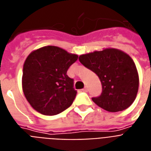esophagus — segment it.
Returning a JSON list of instances; mask_svg holds the SVG:
<instances>
[{"mask_svg":"<svg viewBox=\"0 0 151 151\" xmlns=\"http://www.w3.org/2000/svg\"><path fill=\"white\" fill-rule=\"evenodd\" d=\"M82 91H83V92H88V88H87L86 87H85L84 88L82 89Z\"/></svg>","mask_w":151,"mask_h":151,"instance_id":"esophagus-1","label":"esophagus"}]
</instances>
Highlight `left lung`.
I'll return each instance as SVG.
<instances>
[{"instance_id": "obj_1", "label": "left lung", "mask_w": 151, "mask_h": 151, "mask_svg": "<svg viewBox=\"0 0 151 151\" xmlns=\"http://www.w3.org/2000/svg\"><path fill=\"white\" fill-rule=\"evenodd\" d=\"M82 64L97 75L102 92L92 101L99 107L112 113L129 107L137 96L139 77L134 60L122 50L105 48L81 55Z\"/></svg>"}]
</instances>
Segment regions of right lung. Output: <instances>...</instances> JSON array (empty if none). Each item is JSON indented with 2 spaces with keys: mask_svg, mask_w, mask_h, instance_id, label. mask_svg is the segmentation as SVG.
Listing matches in <instances>:
<instances>
[{
  "mask_svg": "<svg viewBox=\"0 0 151 151\" xmlns=\"http://www.w3.org/2000/svg\"><path fill=\"white\" fill-rule=\"evenodd\" d=\"M78 55L55 46L32 51L23 65L22 90L26 100L38 113L53 116L73 103L76 91L67 75Z\"/></svg>",
  "mask_w": 151,
  "mask_h": 151,
  "instance_id": "1",
  "label": "right lung"
}]
</instances>
